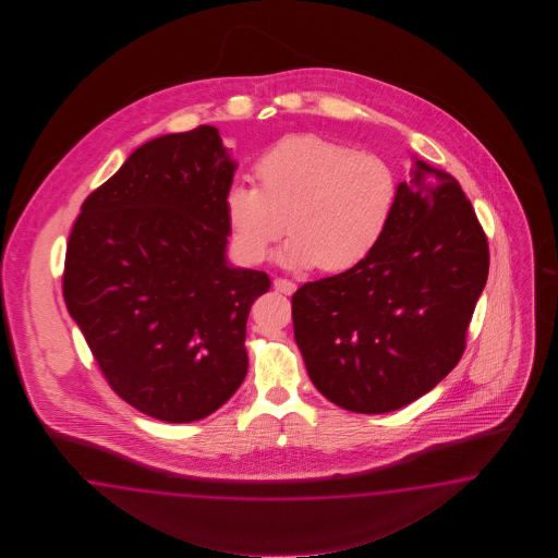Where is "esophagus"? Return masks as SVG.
Instances as JSON below:
<instances>
[{"instance_id": "34e87169", "label": "esophagus", "mask_w": 558, "mask_h": 558, "mask_svg": "<svg viewBox=\"0 0 558 558\" xmlns=\"http://www.w3.org/2000/svg\"><path fill=\"white\" fill-rule=\"evenodd\" d=\"M274 288H276L278 292H282V294H292V292L296 290V284H294L292 280H287V278H276V280H274Z\"/></svg>"}]
</instances>
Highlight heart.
<instances>
[{
    "label": "heart",
    "mask_w": 558,
    "mask_h": 558,
    "mask_svg": "<svg viewBox=\"0 0 558 558\" xmlns=\"http://www.w3.org/2000/svg\"><path fill=\"white\" fill-rule=\"evenodd\" d=\"M254 175L257 187L233 184L225 194L233 252L257 264L290 229L282 259L327 274L352 270L376 252L401 194L389 159L313 133L276 141Z\"/></svg>",
    "instance_id": "1"
}]
</instances>
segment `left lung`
<instances>
[{
	"label": "left lung",
	"mask_w": 558,
	"mask_h": 558,
	"mask_svg": "<svg viewBox=\"0 0 558 558\" xmlns=\"http://www.w3.org/2000/svg\"><path fill=\"white\" fill-rule=\"evenodd\" d=\"M376 252L292 296L313 385L354 413H389L460 362L489 276V243L454 175L415 161Z\"/></svg>",
	"instance_id": "left-lung-1"
}]
</instances>
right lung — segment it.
Masks as SVG:
<instances>
[{
  "instance_id": "obj_1",
  "label": "right lung",
  "mask_w": 558,
  "mask_h": 558,
  "mask_svg": "<svg viewBox=\"0 0 558 558\" xmlns=\"http://www.w3.org/2000/svg\"><path fill=\"white\" fill-rule=\"evenodd\" d=\"M233 171L215 126L153 138L69 235V315L112 390L161 422L215 413L247 374V317L270 278L225 262Z\"/></svg>"
}]
</instances>
